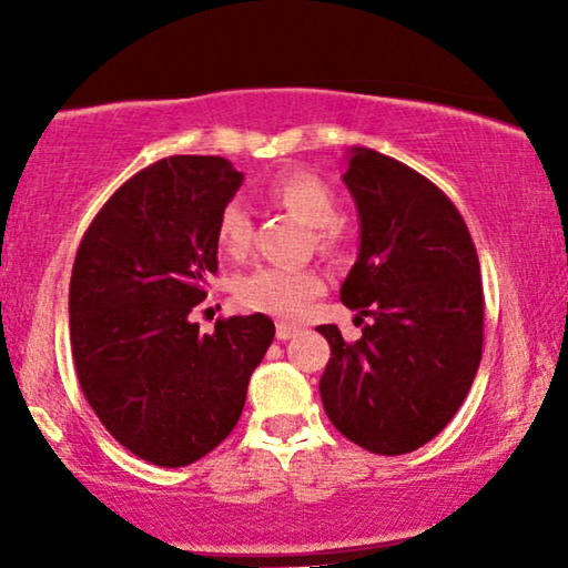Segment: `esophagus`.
<instances>
[{"label":"esophagus","mask_w":568,"mask_h":568,"mask_svg":"<svg viewBox=\"0 0 568 568\" xmlns=\"http://www.w3.org/2000/svg\"><path fill=\"white\" fill-rule=\"evenodd\" d=\"M300 333V328L297 325H290V323H278L276 325V338L278 341H290V338H294Z\"/></svg>","instance_id":"34e87169"}]
</instances>
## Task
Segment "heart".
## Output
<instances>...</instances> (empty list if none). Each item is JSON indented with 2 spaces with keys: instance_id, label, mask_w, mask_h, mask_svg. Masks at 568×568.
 I'll return each mask as SVG.
<instances>
[{
  "instance_id": "heart-1",
  "label": "heart",
  "mask_w": 568,
  "mask_h": 568,
  "mask_svg": "<svg viewBox=\"0 0 568 568\" xmlns=\"http://www.w3.org/2000/svg\"><path fill=\"white\" fill-rule=\"evenodd\" d=\"M268 204L282 209L294 220L313 227V243L323 255H344L348 232L338 220L336 193L323 178L307 170H286L271 178L263 189ZM253 224L240 204H227L216 220V247L230 258H243L251 247ZM325 290L323 276L315 268H258L235 284V297L243 307L292 321L310 300Z\"/></svg>"
}]
</instances>
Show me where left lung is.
I'll list each match as a JSON object with an SVG mask.
<instances>
[{
  "label": "left lung",
  "instance_id": "obj_1",
  "mask_svg": "<svg viewBox=\"0 0 568 568\" xmlns=\"http://www.w3.org/2000/svg\"><path fill=\"white\" fill-rule=\"evenodd\" d=\"M344 183L359 214V255L341 302L369 317L346 344L321 325L331 359L323 408L354 445L414 453L463 406L484 348L476 245L453 201L403 162L367 146L346 154Z\"/></svg>",
  "mask_w": 568,
  "mask_h": 568
}]
</instances>
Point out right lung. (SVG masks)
Masks as SVG:
<instances>
[{
	"instance_id": "1",
	"label": "right lung",
	"mask_w": 568,
	"mask_h": 568,
	"mask_svg": "<svg viewBox=\"0 0 568 568\" xmlns=\"http://www.w3.org/2000/svg\"><path fill=\"white\" fill-rule=\"evenodd\" d=\"M243 173L178 154L129 178L84 232L69 284L82 393L113 439L162 468L220 445L274 341L271 317L235 315L199 333L191 310L216 274V220Z\"/></svg>"
}]
</instances>
